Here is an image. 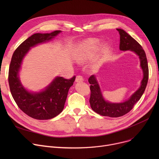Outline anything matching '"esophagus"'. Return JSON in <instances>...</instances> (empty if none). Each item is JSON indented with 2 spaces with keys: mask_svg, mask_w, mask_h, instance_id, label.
<instances>
[{
  "mask_svg": "<svg viewBox=\"0 0 159 159\" xmlns=\"http://www.w3.org/2000/svg\"><path fill=\"white\" fill-rule=\"evenodd\" d=\"M83 80H84V79H83L82 76H81V75H77V76L76 77V79H75V81H76L77 82H82Z\"/></svg>",
  "mask_w": 159,
  "mask_h": 159,
  "instance_id": "obj_1",
  "label": "esophagus"
}]
</instances>
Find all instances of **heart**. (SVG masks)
Listing matches in <instances>:
<instances>
[{"instance_id":"heart-1","label":"heart","mask_w":159,"mask_h":159,"mask_svg":"<svg viewBox=\"0 0 159 159\" xmlns=\"http://www.w3.org/2000/svg\"><path fill=\"white\" fill-rule=\"evenodd\" d=\"M98 43L99 42L98 40L92 39L86 41L84 43L81 44L76 55V58L77 61L80 62L84 61L88 57L90 49L95 48L98 44Z\"/></svg>"}]
</instances>
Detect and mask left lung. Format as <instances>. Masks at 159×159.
I'll return each instance as SVG.
<instances>
[{"mask_svg":"<svg viewBox=\"0 0 159 159\" xmlns=\"http://www.w3.org/2000/svg\"><path fill=\"white\" fill-rule=\"evenodd\" d=\"M116 30L120 34V50L121 51L129 50L135 53L139 57L140 67L143 69L144 77L141 81L140 88L130 97L128 101L120 103H111L106 101L103 98L101 88L99 87L95 76L93 75L89 77L88 82L91 84L89 103L91 109L99 115L110 116V117H119L128 113L133 109V106L143 95L149 77L147 58L143 48L137 40L131 37L126 31L122 29H116Z\"/></svg>","mask_w":159,"mask_h":159,"instance_id":"obj_1","label":"left lung"}]
</instances>
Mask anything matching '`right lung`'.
Masks as SVG:
<instances>
[{"instance_id":"right-lung-1","label":"right lung","mask_w":159,"mask_h":159,"mask_svg":"<svg viewBox=\"0 0 159 159\" xmlns=\"http://www.w3.org/2000/svg\"><path fill=\"white\" fill-rule=\"evenodd\" d=\"M61 32L56 30L50 33H35L20 44L11 58L8 73L11 93L20 109L33 119H51L61 113L64 109L69 89L75 80V76L70 79L57 77L44 90L31 93L24 88L19 78L23 58L30 48L51 40Z\"/></svg>"}]
</instances>
